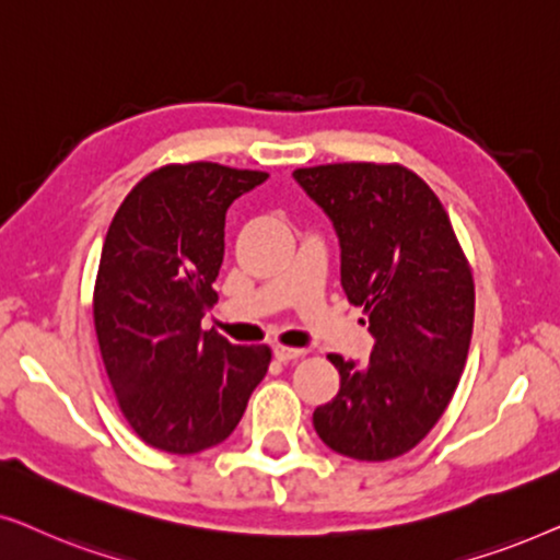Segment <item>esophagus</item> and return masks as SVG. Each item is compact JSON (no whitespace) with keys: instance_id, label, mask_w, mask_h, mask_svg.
Returning <instances> with one entry per match:
<instances>
[{"instance_id":"obj_1","label":"esophagus","mask_w":560,"mask_h":560,"mask_svg":"<svg viewBox=\"0 0 560 560\" xmlns=\"http://www.w3.org/2000/svg\"><path fill=\"white\" fill-rule=\"evenodd\" d=\"M272 354H275V359H278V362H293V359H301L303 354H305V349H290V347H275L272 349Z\"/></svg>"}]
</instances>
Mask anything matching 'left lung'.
<instances>
[{
	"instance_id": "obj_1",
	"label": "left lung",
	"mask_w": 560,
	"mask_h": 560,
	"mask_svg": "<svg viewBox=\"0 0 560 560\" xmlns=\"http://www.w3.org/2000/svg\"><path fill=\"white\" fill-rule=\"evenodd\" d=\"M293 178L331 219L341 288L374 336L366 364L328 354L341 387L313 410V428L359 462L408 454L439 423L469 354L474 280L454 226L408 167L339 163Z\"/></svg>"
}]
</instances>
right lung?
Masks as SVG:
<instances>
[{
	"mask_svg": "<svg viewBox=\"0 0 560 560\" xmlns=\"http://www.w3.org/2000/svg\"><path fill=\"white\" fill-rule=\"evenodd\" d=\"M267 173L217 163L150 173L114 213L94 288L98 349L129 425L167 454L226 441L270 364L201 318L217 303L226 211Z\"/></svg>",
	"mask_w": 560,
	"mask_h": 560,
	"instance_id": "obj_1",
	"label": "right lung"
}]
</instances>
